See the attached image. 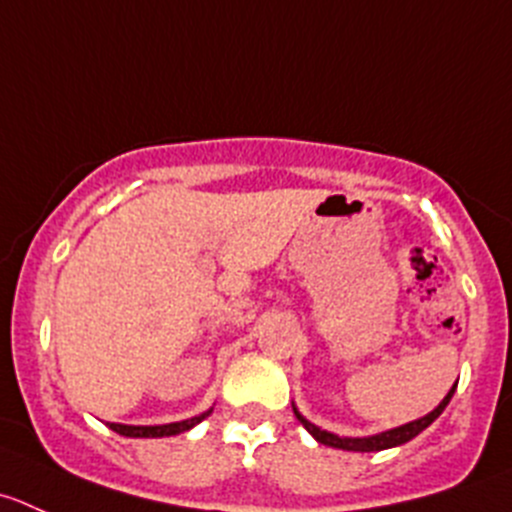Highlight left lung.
<instances>
[{
  "mask_svg": "<svg viewBox=\"0 0 512 512\" xmlns=\"http://www.w3.org/2000/svg\"><path fill=\"white\" fill-rule=\"evenodd\" d=\"M455 388L458 385H453V390H450L448 395L443 398V403L438 405V408L433 410V413H428L425 418L420 420H413V423H405L400 425V428H393V430H385V433H377V435H367V438H340V435L335 433H327V430H320L317 425H312L310 420L305 418V415H300V410L292 405V410H295L297 420H300L302 425H305L307 433L312 435V438L317 440V443L322 445H330V448H337V450H355V453H375V450H388V448H398V445H405L408 440H413L415 435L423 433L428 425H433L435 420L440 418V413H443L445 408H448L450 398H453Z\"/></svg>",
  "mask_w": 512,
  "mask_h": 512,
  "instance_id": "obj_1",
  "label": "left lung"
}]
</instances>
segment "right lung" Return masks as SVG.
<instances>
[{
	"mask_svg": "<svg viewBox=\"0 0 512 512\" xmlns=\"http://www.w3.org/2000/svg\"><path fill=\"white\" fill-rule=\"evenodd\" d=\"M212 413V408L207 413L195 415L190 420H180V423H167V425H119V423H107L109 430L124 435V438H170V435H180L185 430L195 428L197 423L207 418Z\"/></svg>",
	"mask_w": 512,
	"mask_h": 512,
	"instance_id": "add662e5",
	"label": "right lung"
}]
</instances>
